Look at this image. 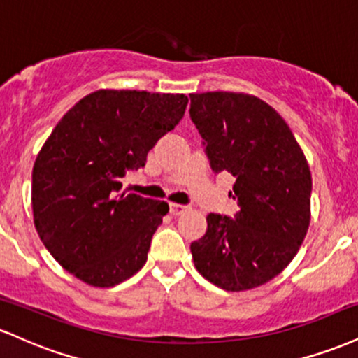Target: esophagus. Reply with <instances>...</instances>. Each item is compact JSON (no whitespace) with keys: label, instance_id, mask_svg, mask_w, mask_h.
Wrapping results in <instances>:
<instances>
[{"label":"esophagus","instance_id":"34e87169","mask_svg":"<svg viewBox=\"0 0 358 358\" xmlns=\"http://www.w3.org/2000/svg\"><path fill=\"white\" fill-rule=\"evenodd\" d=\"M187 205H180V203H170V213L171 215H182V213L187 210Z\"/></svg>","mask_w":358,"mask_h":358}]
</instances>
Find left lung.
<instances>
[{
    "mask_svg": "<svg viewBox=\"0 0 358 358\" xmlns=\"http://www.w3.org/2000/svg\"><path fill=\"white\" fill-rule=\"evenodd\" d=\"M190 117L212 170L236 176L239 205L232 219L208 213L207 232L190 245L193 262L222 289H252L276 278L305 239L310 166L285 119L256 96L190 94Z\"/></svg>",
    "mask_w": 358,
    "mask_h": 358,
    "instance_id": "8db88e82",
    "label": "left lung"
}]
</instances>
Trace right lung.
Wrapping results in <instances>:
<instances>
[{
  "instance_id": "obj_1",
  "label": "right lung",
  "mask_w": 358,
  "mask_h": 358,
  "mask_svg": "<svg viewBox=\"0 0 358 358\" xmlns=\"http://www.w3.org/2000/svg\"><path fill=\"white\" fill-rule=\"evenodd\" d=\"M187 104L185 94L96 90L60 119L36 156V232L62 268L89 286H116L145 266L168 203L117 195L119 180L146 165Z\"/></svg>"
}]
</instances>
